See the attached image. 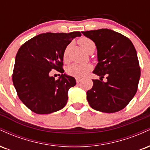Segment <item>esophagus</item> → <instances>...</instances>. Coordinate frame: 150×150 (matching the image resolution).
Masks as SVG:
<instances>
[{
  "label": "esophagus",
  "instance_id": "34e87169",
  "mask_svg": "<svg viewBox=\"0 0 150 150\" xmlns=\"http://www.w3.org/2000/svg\"><path fill=\"white\" fill-rule=\"evenodd\" d=\"M75 80H76L77 83H79V82L81 81V78H80V77H76V78H75Z\"/></svg>",
  "mask_w": 150,
  "mask_h": 150
}]
</instances>
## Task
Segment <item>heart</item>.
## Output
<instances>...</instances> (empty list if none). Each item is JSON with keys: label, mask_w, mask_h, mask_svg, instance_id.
Returning a JSON list of instances; mask_svg holds the SVG:
<instances>
[{"label": "heart", "mask_w": 150, "mask_h": 150, "mask_svg": "<svg viewBox=\"0 0 150 150\" xmlns=\"http://www.w3.org/2000/svg\"><path fill=\"white\" fill-rule=\"evenodd\" d=\"M80 44L85 50L88 51L92 49H95V44L92 39L87 37H82L79 41ZM68 49L69 46H67L63 51V58L64 61H68ZM92 69V65L89 63L87 64H82V63H74L70 65L67 68V72L70 75L76 77H82L87 75V73Z\"/></svg>", "instance_id": "1"}]
</instances>
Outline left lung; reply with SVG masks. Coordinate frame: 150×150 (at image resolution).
I'll return each mask as SVG.
<instances>
[{"instance_id": "8db88e82", "label": "left lung", "mask_w": 150, "mask_h": 150, "mask_svg": "<svg viewBox=\"0 0 150 150\" xmlns=\"http://www.w3.org/2000/svg\"><path fill=\"white\" fill-rule=\"evenodd\" d=\"M95 43L97 63L93 87L87 92L89 106L97 111L114 113L124 108L136 94L140 77L137 52L131 41L108 29L82 32ZM106 75L108 81L101 80Z\"/></svg>"}]
</instances>
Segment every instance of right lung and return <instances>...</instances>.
I'll use <instances>...</instances> for the list:
<instances>
[{
	"instance_id": "1",
	"label": "right lung",
	"mask_w": 150,
	"mask_h": 150,
	"mask_svg": "<svg viewBox=\"0 0 150 150\" xmlns=\"http://www.w3.org/2000/svg\"><path fill=\"white\" fill-rule=\"evenodd\" d=\"M80 32L44 33L36 36L19 49L13 73V85L20 99L37 114H49L63 108L68 92L76 85L73 77L63 69V51ZM51 69L62 73L58 80L50 76Z\"/></svg>"
}]
</instances>
